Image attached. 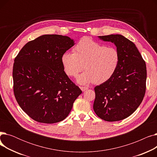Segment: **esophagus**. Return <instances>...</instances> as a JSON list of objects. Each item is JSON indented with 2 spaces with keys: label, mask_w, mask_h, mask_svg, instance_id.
<instances>
[{
  "label": "esophagus",
  "mask_w": 157,
  "mask_h": 157,
  "mask_svg": "<svg viewBox=\"0 0 157 157\" xmlns=\"http://www.w3.org/2000/svg\"><path fill=\"white\" fill-rule=\"evenodd\" d=\"M80 89L82 90V91L84 92V91H85L86 90L88 89V87H86V86H80Z\"/></svg>",
  "instance_id": "esophagus-1"
}]
</instances>
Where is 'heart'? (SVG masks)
Returning <instances> with one entry per match:
<instances>
[{"instance_id":"1","label":"heart","mask_w":157,"mask_h":157,"mask_svg":"<svg viewBox=\"0 0 157 157\" xmlns=\"http://www.w3.org/2000/svg\"><path fill=\"white\" fill-rule=\"evenodd\" d=\"M73 52L63 53L61 61L65 73L71 77H76L84 65L85 71L77 78L81 85L105 83L114 75L119 65L120 56L117 48L107 47L88 37L82 38Z\"/></svg>"}]
</instances>
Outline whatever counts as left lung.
I'll return each instance as SVG.
<instances>
[{
	"mask_svg": "<svg viewBox=\"0 0 157 157\" xmlns=\"http://www.w3.org/2000/svg\"><path fill=\"white\" fill-rule=\"evenodd\" d=\"M114 44L120 60L114 75L95 87L94 110L107 121L125 119L142 102L146 92V66L135 44L120 34L98 36Z\"/></svg>",
	"mask_w": 157,
	"mask_h": 157,
	"instance_id": "8db88e82",
	"label": "left lung"
}]
</instances>
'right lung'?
Here are the masks:
<instances>
[{"instance_id": "obj_1", "label": "right lung", "mask_w": 157, "mask_h": 157, "mask_svg": "<svg viewBox=\"0 0 157 157\" xmlns=\"http://www.w3.org/2000/svg\"><path fill=\"white\" fill-rule=\"evenodd\" d=\"M74 44L67 36L43 35L29 41L15 58L14 96L35 121L51 124L63 120L82 93L65 74L61 61L63 53Z\"/></svg>"}]
</instances>
